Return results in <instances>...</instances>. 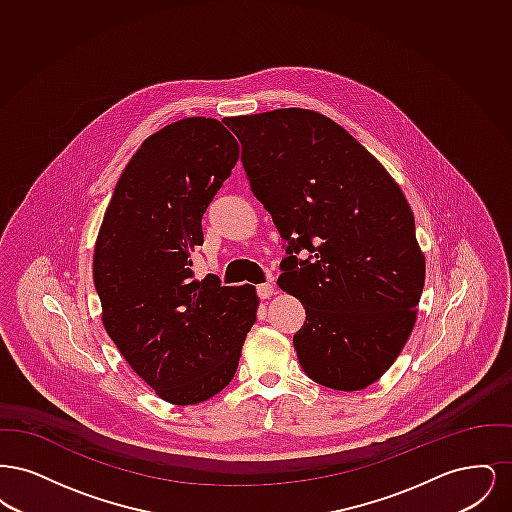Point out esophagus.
<instances>
[{
    "mask_svg": "<svg viewBox=\"0 0 512 512\" xmlns=\"http://www.w3.org/2000/svg\"><path fill=\"white\" fill-rule=\"evenodd\" d=\"M272 293H274V286L272 284H259L257 286V295L261 297V299H268V297H272Z\"/></svg>",
    "mask_w": 512,
    "mask_h": 512,
    "instance_id": "1",
    "label": "esophagus"
}]
</instances>
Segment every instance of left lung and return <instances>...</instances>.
Wrapping results in <instances>:
<instances>
[{"label":"left lung","mask_w":512,"mask_h":512,"mask_svg":"<svg viewBox=\"0 0 512 512\" xmlns=\"http://www.w3.org/2000/svg\"><path fill=\"white\" fill-rule=\"evenodd\" d=\"M255 197L288 242L278 286L305 307L293 336L320 386L365 390L413 332L426 261L414 215L384 165L311 109L232 117ZM305 248L310 259L293 255Z\"/></svg>","instance_id":"left-lung-1"}]
</instances>
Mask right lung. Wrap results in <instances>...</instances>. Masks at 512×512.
Here are the masks:
<instances>
[{
	"label": "right lung",
	"mask_w": 512,
	"mask_h": 512,
	"mask_svg": "<svg viewBox=\"0 0 512 512\" xmlns=\"http://www.w3.org/2000/svg\"><path fill=\"white\" fill-rule=\"evenodd\" d=\"M240 159L222 122L188 117L151 134L128 161L99 226L101 322L124 361L172 405H195L236 374L255 324V288L195 278L201 219Z\"/></svg>",
	"instance_id": "add662e5"
}]
</instances>
